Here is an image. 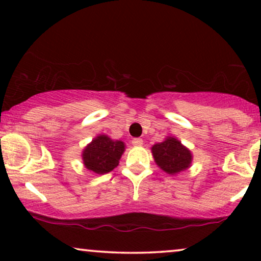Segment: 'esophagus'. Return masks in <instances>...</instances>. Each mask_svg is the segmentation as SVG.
Masks as SVG:
<instances>
[{"instance_id":"1","label":"esophagus","mask_w":261,"mask_h":261,"mask_svg":"<svg viewBox=\"0 0 261 261\" xmlns=\"http://www.w3.org/2000/svg\"><path fill=\"white\" fill-rule=\"evenodd\" d=\"M132 144H133L134 146H141L142 144H144V141H142V139H140V138H135L132 140Z\"/></svg>"}]
</instances>
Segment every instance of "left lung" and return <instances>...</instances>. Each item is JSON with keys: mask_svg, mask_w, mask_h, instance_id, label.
I'll use <instances>...</instances> for the list:
<instances>
[{"mask_svg": "<svg viewBox=\"0 0 261 261\" xmlns=\"http://www.w3.org/2000/svg\"><path fill=\"white\" fill-rule=\"evenodd\" d=\"M154 160L160 169L169 174L187 170L191 163V153L177 139L167 138L152 147Z\"/></svg>", "mask_w": 261, "mask_h": 261, "instance_id": "1", "label": "left lung"}]
</instances>
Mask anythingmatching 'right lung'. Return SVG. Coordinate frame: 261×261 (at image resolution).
<instances>
[{
  "label": "right lung",
  "mask_w": 261,
  "mask_h": 261,
  "mask_svg": "<svg viewBox=\"0 0 261 261\" xmlns=\"http://www.w3.org/2000/svg\"><path fill=\"white\" fill-rule=\"evenodd\" d=\"M123 151L122 141H114L106 135H99L83 151L84 165L95 173H108L119 165Z\"/></svg>",
  "instance_id": "add662e5"
}]
</instances>
